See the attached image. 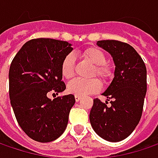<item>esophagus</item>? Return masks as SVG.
<instances>
[{"mask_svg": "<svg viewBox=\"0 0 158 158\" xmlns=\"http://www.w3.org/2000/svg\"><path fill=\"white\" fill-rule=\"evenodd\" d=\"M80 99H81V97H79V96H75V100H76V102H79Z\"/></svg>", "mask_w": 158, "mask_h": 158, "instance_id": "esophagus-1", "label": "esophagus"}]
</instances>
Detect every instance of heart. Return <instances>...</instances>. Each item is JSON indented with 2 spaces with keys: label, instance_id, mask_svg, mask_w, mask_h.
I'll return each mask as SVG.
<instances>
[{
  "label": "heart",
  "instance_id": "1",
  "mask_svg": "<svg viewBox=\"0 0 158 158\" xmlns=\"http://www.w3.org/2000/svg\"><path fill=\"white\" fill-rule=\"evenodd\" d=\"M83 56L86 60L94 64V69L91 72V77L99 76L104 82H109L113 78L111 69L106 65V57L100 49L90 47L83 52ZM75 71V56L72 53H68L64 56L60 64V72L63 78L70 79L73 77ZM102 88V83L98 79H74L67 85V89L70 94L75 96H86L89 94L98 93Z\"/></svg>",
  "mask_w": 158,
  "mask_h": 158
}]
</instances>
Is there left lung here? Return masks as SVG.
Masks as SVG:
<instances>
[{
	"mask_svg": "<svg viewBox=\"0 0 158 158\" xmlns=\"http://www.w3.org/2000/svg\"><path fill=\"white\" fill-rule=\"evenodd\" d=\"M99 47L108 52L115 65L114 77L102 94L111 106L98 98L89 114L95 132L110 142H118L132 133L142 115L147 93V69L134 48L116 40H102Z\"/></svg>",
	"mask_w": 158,
	"mask_h": 158,
	"instance_id": "obj_1",
	"label": "left lung"
}]
</instances>
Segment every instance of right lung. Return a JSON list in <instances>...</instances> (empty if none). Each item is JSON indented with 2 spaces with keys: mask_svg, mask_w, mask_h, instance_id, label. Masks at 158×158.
Listing matches in <instances>:
<instances>
[{
  "mask_svg": "<svg viewBox=\"0 0 158 158\" xmlns=\"http://www.w3.org/2000/svg\"><path fill=\"white\" fill-rule=\"evenodd\" d=\"M73 50L66 41L37 38L27 42L11 61L9 93L16 119L24 132L38 142L58 139L67 127L73 95L52 100L47 95L65 90L60 64Z\"/></svg>",
  "mask_w": 158,
  "mask_h": 158,
  "instance_id": "add662e5",
  "label": "right lung"
}]
</instances>
